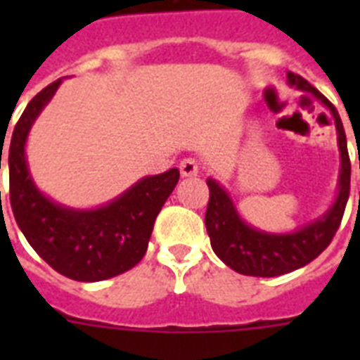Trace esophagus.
<instances>
[{
    "label": "esophagus",
    "mask_w": 360,
    "mask_h": 360,
    "mask_svg": "<svg viewBox=\"0 0 360 360\" xmlns=\"http://www.w3.org/2000/svg\"><path fill=\"white\" fill-rule=\"evenodd\" d=\"M179 172L183 177H196L200 172V164L194 158H183L179 164Z\"/></svg>",
    "instance_id": "1"
}]
</instances>
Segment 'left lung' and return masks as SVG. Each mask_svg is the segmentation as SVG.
Returning <instances> with one entry per match:
<instances>
[{
    "mask_svg": "<svg viewBox=\"0 0 360 360\" xmlns=\"http://www.w3.org/2000/svg\"><path fill=\"white\" fill-rule=\"evenodd\" d=\"M288 84L299 91L312 93L319 103L335 117L338 151H340V175H338V192L333 205L321 217L302 224L299 230L290 233H271L257 230L240 219L233 200L217 179H207L209 203L205 211V228H207L211 246L214 254L230 269L246 276H280L295 269L304 267L307 263L321 254L330 245L336 230L344 217L347 198H349V181H352V164L347 155V141L344 124L336 108L308 84L302 76L288 72ZM360 168V162H359Z\"/></svg>",
    "mask_w": 360,
    "mask_h": 360,
    "instance_id": "1",
    "label": "left lung"
}]
</instances>
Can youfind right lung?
Listing matches in <instances>:
<instances>
[{"label":"right lung","instance_id":"add662e5","mask_svg":"<svg viewBox=\"0 0 360 360\" xmlns=\"http://www.w3.org/2000/svg\"><path fill=\"white\" fill-rule=\"evenodd\" d=\"M61 82L37 93L14 127L7 157L11 207L27 243L50 267L78 282H98L129 271L143 257L155 219L179 181V169L143 177L95 209L67 207L42 194L31 179L25 141Z\"/></svg>","mask_w":360,"mask_h":360}]
</instances>
